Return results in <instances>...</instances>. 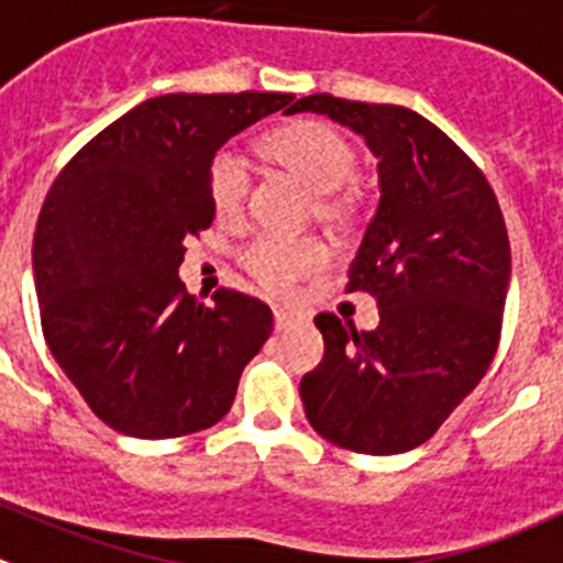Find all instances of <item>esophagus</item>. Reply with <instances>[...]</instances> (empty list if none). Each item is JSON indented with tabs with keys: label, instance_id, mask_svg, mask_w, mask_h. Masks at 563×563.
<instances>
[{
	"label": "esophagus",
	"instance_id": "1",
	"mask_svg": "<svg viewBox=\"0 0 563 563\" xmlns=\"http://www.w3.org/2000/svg\"><path fill=\"white\" fill-rule=\"evenodd\" d=\"M294 325V313L286 308H275V331H286Z\"/></svg>",
	"mask_w": 563,
	"mask_h": 563
}]
</instances>
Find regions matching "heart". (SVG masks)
Returning a JSON list of instances; mask_svg holds the SVG:
<instances>
[{
  "instance_id": "1",
  "label": "heart",
  "mask_w": 563,
  "mask_h": 563,
  "mask_svg": "<svg viewBox=\"0 0 563 563\" xmlns=\"http://www.w3.org/2000/svg\"><path fill=\"white\" fill-rule=\"evenodd\" d=\"M263 154L313 190V212L328 227H342L356 210L358 194L351 185L356 170V151L347 136L319 120H297L263 136ZM210 201L216 216L224 221L238 219L250 196V168L235 148H221L212 156ZM244 266L263 288L286 291L302 277L325 266V252L311 241L263 235L244 252Z\"/></svg>"
}]
</instances>
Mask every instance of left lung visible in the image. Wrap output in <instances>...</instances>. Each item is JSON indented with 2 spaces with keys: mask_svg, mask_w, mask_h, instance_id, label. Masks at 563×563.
Wrapping results in <instances>:
<instances>
[{
  "mask_svg": "<svg viewBox=\"0 0 563 563\" xmlns=\"http://www.w3.org/2000/svg\"><path fill=\"white\" fill-rule=\"evenodd\" d=\"M297 111L362 134L382 187L344 288L376 297L378 328L313 319L325 356L300 382L306 418L351 452H409L494 362L510 280L503 210L483 170L418 111L333 95L300 98Z\"/></svg>",
  "mask_w": 563,
  "mask_h": 563,
  "instance_id": "1",
  "label": "left lung"
}]
</instances>
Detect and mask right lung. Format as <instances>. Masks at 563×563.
Listing matches in <instances>:
<instances>
[{
	"instance_id": "obj_1",
	"label": "right lung",
	"mask_w": 563,
	"mask_h": 563,
	"mask_svg": "<svg viewBox=\"0 0 563 563\" xmlns=\"http://www.w3.org/2000/svg\"><path fill=\"white\" fill-rule=\"evenodd\" d=\"M291 95H162L100 131L58 174L33 238L35 294L58 367L106 427L181 438L219 423L272 333L232 288L196 302L185 241L212 224L216 151Z\"/></svg>"
}]
</instances>
